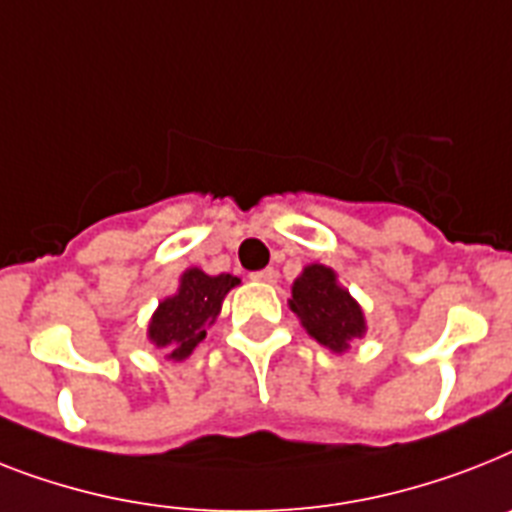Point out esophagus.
Wrapping results in <instances>:
<instances>
[{"label":"esophagus","mask_w":512,"mask_h":512,"mask_svg":"<svg viewBox=\"0 0 512 512\" xmlns=\"http://www.w3.org/2000/svg\"><path fill=\"white\" fill-rule=\"evenodd\" d=\"M252 281H260V284H273L276 281V270L273 268H265V270H257V273H252Z\"/></svg>","instance_id":"obj_1"}]
</instances>
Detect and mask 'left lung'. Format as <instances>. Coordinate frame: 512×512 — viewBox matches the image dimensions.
Here are the masks:
<instances>
[{
    "instance_id": "1",
    "label": "left lung",
    "mask_w": 512,
    "mask_h": 512,
    "mask_svg": "<svg viewBox=\"0 0 512 512\" xmlns=\"http://www.w3.org/2000/svg\"><path fill=\"white\" fill-rule=\"evenodd\" d=\"M292 310L302 326L331 350H347L352 336H363V310L350 292L336 286L334 270L326 265H307L292 286Z\"/></svg>"
}]
</instances>
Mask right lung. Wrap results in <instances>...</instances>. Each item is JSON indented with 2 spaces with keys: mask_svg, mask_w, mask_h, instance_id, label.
I'll return each mask as SVG.
<instances>
[{
  "mask_svg": "<svg viewBox=\"0 0 512 512\" xmlns=\"http://www.w3.org/2000/svg\"><path fill=\"white\" fill-rule=\"evenodd\" d=\"M236 284L239 278L231 273L207 276L197 268L186 270L178 294L160 302L157 313L152 315L149 339L157 347H168L173 360H184L205 339V328L218 318L220 302Z\"/></svg>",
  "mask_w": 512,
  "mask_h": 512,
  "instance_id": "1",
  "label": "right lung"
}]
</instances>
